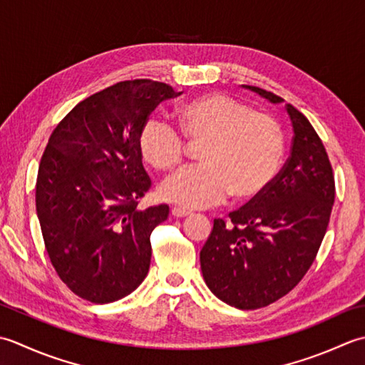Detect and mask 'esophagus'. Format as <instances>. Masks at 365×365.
<instances>
[{
	"instance_id": "esophagus-1",
	"label": "esophagus",
	"mask_w": 365,
	"mask_h": 365,
	"mask_svg": "<svg viewBox=\"0 0 365 365\" xmlns=\"http://www.w3.org/2000/svg\"><path fill=\"white\" fill-rule=\"evenodd\" d=\"M189 214H190V211L182 210V207H173L172 210L173 217H185V215H189Z\"/></svg>"
}]
</instances>
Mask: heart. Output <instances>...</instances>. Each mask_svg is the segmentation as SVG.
I'll use <instances>...</instances> for the list:
<instances>
[{
	"mask_svg": "<svg viewBox=\"0 0 365 365\" xmlns=\"http://www.w3.org/2000/svg\"><path fill=\"white\" fill-rule=\"evenodd\" d=\"M182 135L200 146L202 165L178 173L162 195L184 207H205L228 193L252 202L271 187L282 165L285 138L279 123L232 96L211 93L192 99L176 111ZM143 159L162 173L181 165L185 141L160 120H148L138 135Z\"/></svg>",
	"mask_w": 365,
	"mask_h": 365,
	"instance_id": "1",
	"label": "heart"
}]
</instances>
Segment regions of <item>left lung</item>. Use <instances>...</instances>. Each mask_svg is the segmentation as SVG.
Wrapping results in <instances>:
<instances>
[{
  "label": "left lung",
  "instance_id": "8db88e82",
  "mask_svg": "<svg viewBox=\"0 0 365 365\" xmlns=\"http://www.w3.org/2000/svg\"><path fill=\"white\" fill-rule=\"evenodd\" d=\"M245 88L274 103L280 96L258 86ZM292 153L262 197L224 219L200 252L206 285L220 301L255 310L288 294L314 263L329 224L336 182L322 138L292 103Z\"/></svg>",
  "mask_w": 365,
  "mask_h": 365
}]
</instances>
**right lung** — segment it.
<instances>
[{
  "instance_id": "obj_1",
  "label": "right lung",
  "mask_w": 365,
  "mask_h": 365,
  "mask_svg": "<svg viewBox=\"0 0 365 365\" xmlns=\"http://www.w3.org/2000/svg\"><path fill=\"white\" fill-rule=\"evenodd\" d=\"M180 94L162 81H120L77 103L51 132L36 210L51 264L81 299H121L150 271V236L170 210L137 207L151 189L138 135L151 111Z\"/></svg>"
}]
</instances>
